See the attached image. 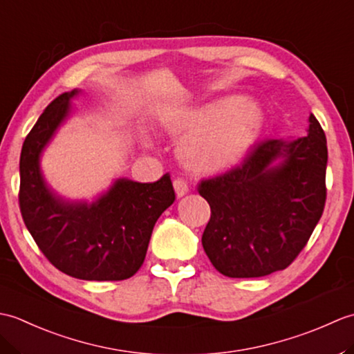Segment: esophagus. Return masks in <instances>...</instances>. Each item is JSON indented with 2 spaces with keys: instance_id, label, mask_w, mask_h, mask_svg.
Wrapping results in <instances>:
<instances>
[{
  "instance_id": "obj_1",
  "label": "esophagus",
  "mask_w": 354,
  "mask_h": 354,
  "mask_svg": "<svg viewBox=\"0 0 354 354\" xmlns=\"http://www.w3.org/2000/svg\"><path fill=\"white\" fill-rule=\"evenodd\" d=\"M173 187H175V193H176V198H183L184 194L189 193V184L184 179L178 178L173 181Z\"/></svg>"
}]
</instances>
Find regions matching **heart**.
<instances>
[{
	"label": "heart",
	"mask_w": 354,
	"mask_h": 354,
	"mask_svg": "<svg viewBox=\"0 0 354 354\" xmlns=\"http://www.w3.org/2000/svg\"><path fill=\"white\" fill-rule=\"evenodd\" d=\"M265 114L250 99H219L189 108L164 120L184 165L196 173H219L243 160L261 129Z\"/></svg>",
	"instance_id": "obj_1"
}]
</instances>
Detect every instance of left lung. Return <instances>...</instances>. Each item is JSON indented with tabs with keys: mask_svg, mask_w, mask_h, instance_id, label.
Returning a JSON list of instances; mask_svg holds the SVG:
<instances>
[{
	"mask_svg": "<svg viewBox=\"0 0 354 354\" xmlns=\"http://www.w3.org/2000/svg\"><path fill=\"white\" fill-rule=\"evenodd\" d=\"M326 169V133L310 114L306 137L260 141L236 167L202 181L212 208L202 246L213 266L231 278L288 268L324 212Z\"/></svg>",
	"mask_w": 354,
	"mask_h": 354,
	"instance_id": "1",
	"label": "left lung"
}]
</instances>
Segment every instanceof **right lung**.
Segmentation results:
<instances>
[{"label": "right lung", "mask_w": 354, "mask_h": 354, "mask_svg": "<svg viewBox=\"0 0 354 354\" xmlns=\"http://www.w3.org/2000/svg\"><path fill=\"white\" fill-rule=\"evenodd\" d=\"M73 89L56 97L30 131L19 160V208L42 254L64 274L88 281L131 278L145 261L155 223L173 201L170 175L152 184L118 178L94 201L62 198L47 184L41 156L71 114Z\"/></svg>", "instance_id": "1"}]
</instances>
